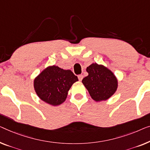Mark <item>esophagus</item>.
<instances>
[{
    "label": "esophagus",
    "instance_id": "1",
    "mask_svg": "<svg viewBox=\"0 0 150 150\" xmlns=\"http://www.w3.org/2000/svg\"><path fill=\"white\" fill-rule=\"evenodd\" d=\"M78 77H79V79L80 81H81V80H82V79H83V76H82V74L79 75V76H78Z\"/></svg>",
    "mask_w": 150,
    "mask_h": 150
}]
</instances>
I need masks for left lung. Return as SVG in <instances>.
<instances>
[{
	"instance_id": "8db88e82",
	"label": "left lung",
	"mask_w": 150,
	"mask_h": 150,
	"mask_svg": "<svg viewBox=\"0 0 150 150\" xmlns=\"http://www.w3.org/2000/svg\"><path fill=\"white\" fill-rule=\"evenodd\" d=\"M86 71L88 75L82 82L93 100L105 101L114 94L118 88V80L111 70L93 63L86 68Z\"/></svg>"
}]
</instances>
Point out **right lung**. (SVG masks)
Returning a JSON list of instances; mask_svg holds the SVG:
<instances>
[{"label": "right lung", "instance_id": "add662e5", "mask_svg": "<svg viewBox=\"0 0 150 150\" xmlns=\"http://www.w3.org/2000/svg\"><path fill=\"white\" fill-rule=\"evenodd\" d=\"M78 80V77L71 70L51 66L35 78L34 88L41 100L57 106L66 101L68 91Z\"/></svg>", "mask_w": 150, "mask_h": 150}]
</instances>
